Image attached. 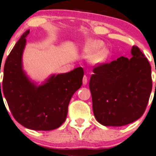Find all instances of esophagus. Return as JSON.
<instances>
[{
	"mask_svg": "<svg viewBox=\"0 0 156 156\" xmlns=\"http://www.w3.org/2000/svg\"><path fill=\"white\" fill-rule=\"evenodd\" d=\"M87 81H88V79H87V76H84L83 77V85H87Z\"/></svg>",
	"mask_w": 156,
	"mask_h": 156,
	"instance_id": "obj_1",
	"label": "esophagus"
}]
</instances>
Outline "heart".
<instances>
[{
    "label": "heart",
    "instance_id": "b5f03b06",
    "mask_svg": "<svg viewBox=\"0 0 156 156\" xmlns=\"http://www.w3.org/2000/svg\"><path fill=\"white\" fill-rule=\"evenodd\" d=\"M104 43L98 39H89L86 42L82 49L83 54L90 55L89 57V63L93 65H102L110 58L111 51L107 48H103Z\"/></svg>",
    "mask_w": 156,
    "mask_h": 156
}]
</instances>
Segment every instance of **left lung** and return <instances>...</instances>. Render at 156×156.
<instances>
[{"label": "left lung", "mask_w": 156, "mask_h": 156, "mask_svg": "<svg viewBox=\"0 0 156 156\" xmlns=\"http://www.w3.org/2000/svg\"><path fill=\"white\" fill-rule=\"evenodd\" d=\"M132 57L121 56L93 69L89 80L92 108L105 126H123L144 114L152 91L151 67L136 46Z\"/></svg>", "instance_id": "1"}]
</instances>
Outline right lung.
<instances>
[{
    "label": "right lung",
    "mask_w": 156,
    "mask_h": 156,
    "mask_svg": "<svg viewBox=\"0 0 156 156\" xmlns=\"http://www.w3.org/2000/svg\"><path fill=\"white\" fill-rule=\"evenodd\" d=\"M29 33L27 30L21 36L7 57L0 96L2 91L13 117L26 128L56 129L65 121L71 98L81 87L83 68L52 74L41 83L31 79L23 64L26 38Z\"/></svg>",
    "instance_id": "obj_1"
}]
</instances>
